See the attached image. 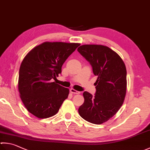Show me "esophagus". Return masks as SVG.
<instances>
[{"label":"esophagus","mask_w":150,"mask_h":150,"mask_svg":"<svg viewBox=\"0 0 150 150\" xmlns=\"http://www.w3.org/2000/svg\"><path fill=\"white\" fill-rule=\"evenodd\" d=\"M70 91L72 93H74V94H80V91H76V90H75V89H72V88H71V89H70Z\"/></svg>","instance_id":"obj_1"}]
</instances>
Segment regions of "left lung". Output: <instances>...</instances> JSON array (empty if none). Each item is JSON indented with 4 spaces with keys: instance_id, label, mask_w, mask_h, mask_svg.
Segmentation results:
<instances>
[{
    "instance_id": "obj_1",
    "label": "left lung",
    "mask_w": 150,
    "mask_h": 150,
    "mask_svg": "<svg viewBox=\"0 0 150 150\" xmlns=\"http://www.w3.org/2000/svg\"><path fill=\"white\" fill-rule=\"evenodd\" d=\"M78 52L89 62L97 76L95 96L84 91L79 114L93 124L106 122L116 114L125 99L127 70L120 55L102 45H82Z\"/></svg>"
}]
</instances>
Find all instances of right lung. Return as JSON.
I'll return each instance as SVG.
<instances>
[{
  "instance_id": "obj_1",
  "label": "right lung",
  "mask_w": 150,
  "mask_h": 150,
  "mask_svg": "<svg viewBox=\"0 0 150 150\" xmlns=\"http://www.w3.org/2000/svg\"><path fill=\"white\" fill-rule=\"evenodd\" d=\"M80 45L44 42L23 60L19 72V92L25 108L36 117L53 116L67 98L69 89L52 80L61 74L64 61Z\"/></svg>"
}]
</instances>
